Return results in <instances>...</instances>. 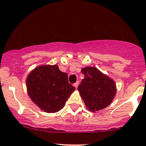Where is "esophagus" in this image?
<instances>
[{"label":"esophagus","instance_id":"34e87169","mask_svg":"<svg viewBox=\"0 0 146 146\" xmlns=\"http://www.w3.org/2000/svg\"><path fill=\"white\" fill-rule=\"evenodd\" d=\"M78 84H79V82H78V81H77V82H76L74 84H73V86H75V88H78Z\"/></svg>","mask_w":146,"mask_h":146}]
</instances>
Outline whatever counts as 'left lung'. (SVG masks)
<instances>
[{
	"mask_svg": "<svg viewBox=\"0 0 146 146\" xmlns=\"http://www.w3.org/2000/svg\"><path fill=\"white\" fill-rule=\"evenodd\" d=\"M81 72L85 77L78 90L86 107L96 111L108 107L116 95L115 82L95 67H85Z\"/></svg>",
	"mask_w": 146,
	"mask_h": 146,
	"instance_id": "8db88e82",
	"label": "left lung"
}]
</instances>
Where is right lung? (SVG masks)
<instances>
[{
	"label": "right lung",
	"mask_w": 146,
	"mask_h": 146,
	"mask_svg": "<svg viewBox=\"0 0 146 146\" xmlns=\"http://www.w3.org/2000/svg\"><path fill=\"white\" fill-rule=\"evenodd\" d=\"M28 95L41 110L54 113L64 107L76 88L68 83V74L57 65H42L30 72L26 81Z\"/></svg>",
	"instance_id": "obj_1"
}]
</instances>
